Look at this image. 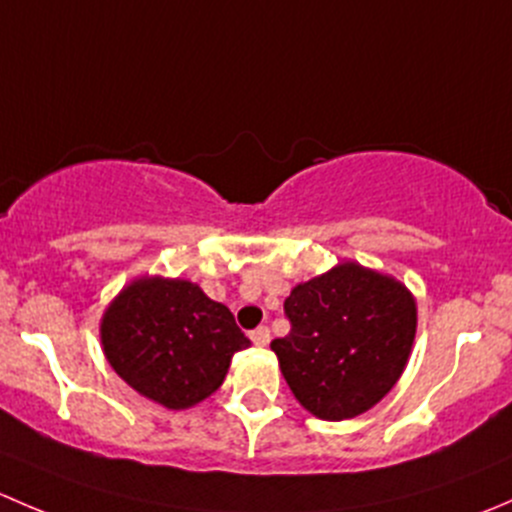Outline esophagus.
I'll list each match as a JSON object with an SVG mask.
<instances>
[{
  "label": "esophagus",
  "instance_id": "esophagus-1",
  "mask_svg": "<svg viewBox=\"0 0 512 512\" xmlns=\"http://www.w3.org/2000/svg\"><path fill=\"white\" fill-rule=\"evenodd\" d=\"M250 339H252V344H255V347H267V344H270V339H272V334H270V329H267V327H257L255 332L250 334Z\"/></svg>",
  "mask_w": 512,
  "mask_h": 512
}]
</instances>
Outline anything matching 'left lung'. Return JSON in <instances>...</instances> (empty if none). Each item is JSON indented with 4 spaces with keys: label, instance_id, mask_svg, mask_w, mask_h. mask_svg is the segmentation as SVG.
I'll return each instance as SVG.
<instances>
[{
    "label": "left lung",
    "instance_id": "left-lung-1",
    "mask_svg": "<svg viewBox=\"0 0 512 512\" xmlns=\"http://www.w3.org/2000/svg\"><path fill=\"white\" fill-rule=\"evenodd\" d=\"M287 337L270 344L294 399L312 416L344 421L396 386L416 339V297L396 277L344 260L292 287Z\"/></svg>",
    "mask_w": 512,
    "mask_h": 512
}]
</instances>
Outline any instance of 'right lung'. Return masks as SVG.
<instances>
[{
  "label": "right lung",
  "instance_id": "obj_1",
  "mask_svg": "<svg viewBox=\"0 0 512 512\" xmlns=\"http://www.w3.org/2000/svg\"><path fill=\"white\" fill-rule=\"evenodd\" d=\"M98 334L111 369L170 411L213 396L232 354L250 347L225 304L195 282L160 275L128 282L103 309Z\"/></svg>",
  "mask_w": 512,
  "mask_h": 512
}]
</instances>
